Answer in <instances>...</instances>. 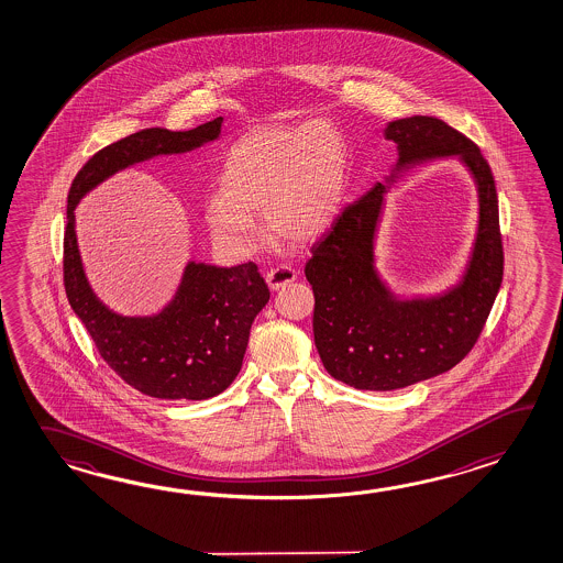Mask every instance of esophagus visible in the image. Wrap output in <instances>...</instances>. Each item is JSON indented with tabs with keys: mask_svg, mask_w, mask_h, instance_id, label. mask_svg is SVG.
Listing matches in <instances>:
<instances>
[{
	"mask_svg": "<svg viewBox=\"0 0 563 563\" xmlns=\"http://www.w3.org/2000/svg\"><path fill=\"white\" fill-rule=\"evenodd\" d=\"M297 280V271L288 264H280L276 268H271L266 273V285L273 288V290H280V288L288 287L290 283Z\"/></svg>",
	"mask_w": 563,
	"mask_h": 563,
	"instance_id": "34e87169",
	"label": "esophagus"
}]
</instances>
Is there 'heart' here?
I'll list each match as a JSON object with an SVG mask.
<instances>
[{"mask_svg": "<svg viewBox=\"0 0 563 563\" xmlns=\"http://www.w3.org/2000/svg\"><path fill=\"white\" fill-rule=\"evenodd\" d=\"M349 150L327 120L297 126L256 128L229 150L220 195L205 200L212 239L232 253H251L261 242L254 214L280 241H317L343 208Z\"/></svg>", "mask_w": 563, "mask_h": 563, "instance_id": "1", "label": "heart"}]
</instances>
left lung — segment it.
I'll list each match as a JSON object with an SVG mask.
<instances>
[{
	"instance_id": "8db88e82",
	"label": "left lung",
	"mask_w": 563,
	"mask_h": 563,
	"mask_svg": "<svg viewBox=\"0 0 563 563\" xmlns=\"http://www.w3.org/2000/svg\"><path fill=\"white\" fill-rule=\"evenodd\" d=\"M383 136L397 146L389 176L344 208L305 266L322 365L334 379L363 390L402 389L455 367L482 333L504 276L497 192L482 150L431 115L389 122ZM443 157H457L478 188L471 258L455 286L435 296L401 298L374 264L384 196L409 167Z\"/></svg>"
}]
</instances>
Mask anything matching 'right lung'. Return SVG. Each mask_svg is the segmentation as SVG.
<instances>
[{
  "label": "right lung",
  "instance_id": "1",
  "mask_svg": "<svg viewBox=\"0 0 563 563\" xmlns=\"http://www.w3.org/2000/svg\"><path fill=\"white\" fill-rule=\"evenodd\" d=\"M224 118L170 132L148 128L93 154L74 178L64 236V285L69 305L103 361L144 395L202 401L229 387L242 367L254 317L271 299L256 264L214 266L188 261L173 299L154 314L128 317L110 309L84 271L76 207L110 176L156 156L186 154L220 139Z\"/></svg>",
  "mask_w": 563,
  "mask_h": 563
}]
</instances>
